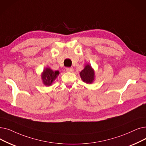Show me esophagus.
<instances>
[{
	"mask_svg": "<svg viewBox=\"0 0 146 146\" xmlns=\"http://www.w3.org/2000/svg\"><path fill=\"white\" fill-rule=\"evenodd\" d=\"M73 67H68L66 68V71L68 72H73Z\"/></svg>",
	"mask_w": 146,
	"mask_h": 146,
	"instance_id": "1",
	"label": "esophagus"
}]
</instances>
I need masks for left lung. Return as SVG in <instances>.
Here are the masks:
<instances>
[{"mask_svg":"<svg viewBox=\"0 0 146 146\" xmlns=\"http://www.w3.org/2000/svg\"><path fill=\"white\" fill-rule=\"evenodd\" d=\"M79 74L81 79L87 84H91L95 80V71L90 64L85 65Z\"/></svg>","mask_w":146,"mask_h":146,"instance_id":"obj_1","label":"left lung"}]
</instances>
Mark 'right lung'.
<instances>
[{"label": "right lung", "instance_id": "right-lung-1", "mask_svg": "<svg viewBox=\"0 0 146 146\" xmlns=\"http://www.w3.org/2000/svg\"><path fill=\"white\" fill-rule=\"evenodd\" d=\"M60 74L59 71H53L49 67H46L43 69L41 74V78L43 84L46 86L52 85L54 80L58 77Z\"/></svg>", "mask_w": 146, "mask_h": 146}]
</instances>
